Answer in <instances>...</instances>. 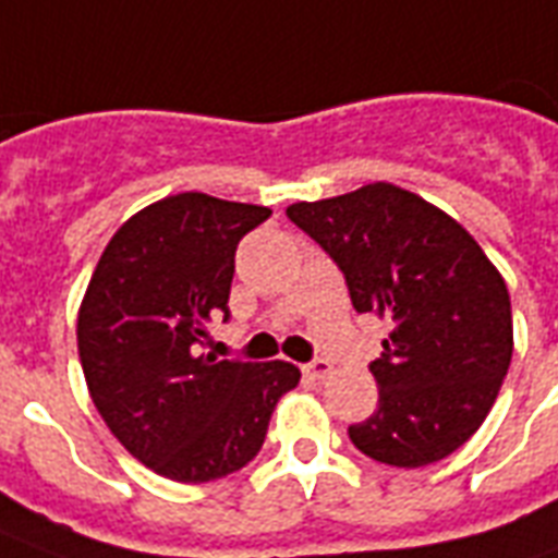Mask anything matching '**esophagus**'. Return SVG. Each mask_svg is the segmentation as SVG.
<instances>
[{"label": "esophagus", "mask_w": 558, "mask_h": 558, "mask_svg": "<svg viewBox=\"0 0 558 558\" xmlns=\"http://www.w3.org/2000/svg\"><path fill=\"white\" fill-rule=\"evenodd\" d=\"M331 361H326V357H314V361H308V364L302 366V373L311 375V378H317V381H323V378H328L331 375Z\"/></svg>", "instance_id": "34e87169"}]
</instances>
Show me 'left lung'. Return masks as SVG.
Returning a JSON list of instances; mask_svg holds the SVG:
<instances>
[{"mask_svg": "<svg viewBox=\"0 0 558 558\" xmlns=\"http://www.w3.org/2000/svg\"><path fill=\"white\" fill-rule=\"evenodd\" d=\"M288 218L326 250L357 314L392 319L369 364L378 408L349 425L357 451L418 469L472 439L512 361L507 284L481 244L399 185L373 183Z\"/></svg>", "mask_w": 558, "mask_h": 558, "instance_id": "8db88e82", "label": "left lung"}]
</instances>
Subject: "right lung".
Wrapping results in <instances>:
<instances>
[{
  "instance_id": "add662e5",
  "label": "right lung",
  "mask_w": 558,
  "mask_h": 558,
  "mask_svg": "<svg viewBox=\"0 0 558 558\" xmlns=\"http://www.w3.org/2000/svg\"><path fill=\"white\" fill-rule=\"evenodd\" d=\"M267 206L183 192L133 215L98 258L77 314L95 408L140 463L177 483L239 472L276 401L300 384L284 361H215L206 326L230 319L239 241Z\"/></svg>"
}]
</instances>
